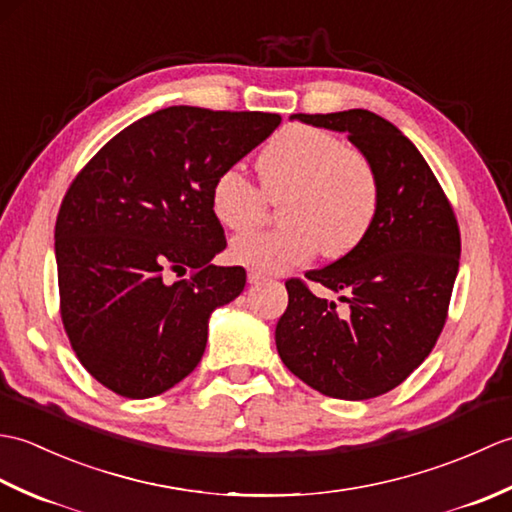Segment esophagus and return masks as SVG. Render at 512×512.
I'll list each match as a JSON object with an SVG mask.
<instances>
[{
    "label": "esophagus",
    "instance_id": "34e87169",
    "mask_svg": "<svg viewBox=\"0 0 512 512\" xmlns=\"http://www.w3.org/2000/svg\"><path fill=\"white\" fill-rule=\"evenodd\" d=\"M259 281H264V275L257 270H248V284H259Z\"/></svg>",
    "mask_w": 512,
    "mask_h": 512
}]
</instances>
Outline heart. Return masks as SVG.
<instances>
[{
  "label": "heart",
  "mask_w": 512,
  "mask_h": 512,
  "mask_svg": "<svg viewBox=\"0 0 512 512\" xmlns=\"http://www.w3.org/2000/svg\"><path fill=\"white\" fill-rule=\"evenodd\" d=\"M262 187L239 167H226L211 189V209L224 228L246 233L281 202L277 231L237 237L231 259L257 273H288L325 257H345L363 244L380 209L378 173L343 138L310 125H288L259 156ZM267 195L264 196L263 193Z\"/></svg>",
  "instance_id": "heart-1"
}]
</instances>
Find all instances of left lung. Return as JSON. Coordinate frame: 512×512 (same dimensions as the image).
Returning <instances> with one entry per match:
<instances>
[{"label":"left lung","mask_w":512,"mask_h":512,"mask_svg":"<svg viewBox=\"0 0 512 512\" xmlns=\"http://www.w3.org/2000/svg\"><path fill=\"white\" fill-rule=\"evenodd\" d=\"M343 132L372 162L380 209L363 244L306 277L343 292L347 310L286 281L288 308L275 343L292 374L325 396L367 400L398 387L436 345L460 266L451 204L416 145L367 110L292 114Z\"/></svg>","instance_id":"1"}]
</instances>
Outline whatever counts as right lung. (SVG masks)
<instances>
[{"label":"right lung","mask_w":512,"mask_h":512,"mask_svg":"<svg viewBox=\"0 0 512 512\" xmlns=\"http://www.w3.org/2000/svg\"><path fill=\"white\" fill-rule=\"evenodd\" d=\"M279 123L173 105L125 127L70 184L54 226L61 319L114 394L158 396L198 367L213 310L246 286L244 268L213 264L226 248L213 182Z\"/></svg>","instance_id":"add662e5"}]
</instances>
